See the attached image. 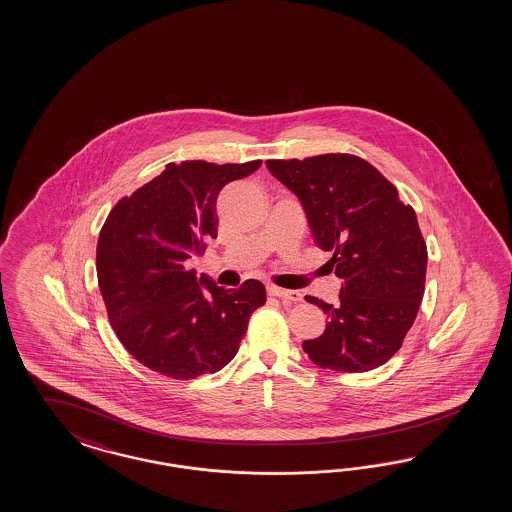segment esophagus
<instances>
[{"label": "esophagus", "mask_w": 512, "mask_h": 512, "mask_svg": "<svg viewBox=\"0 0 512 512\" xmlns=\"http://www.w3.org/2000/svg\"><path fill=\"white\" fill-rule=\"evenodd\" d=\"M266 291H268V295L276 296V298L283 300V302H300L304 298L300 291H287V289H281V287H276V285H268Z\"/></svg>", "instance_id": "1"}]
</instances>
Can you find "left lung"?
<instances>
[{
    "label": "left lung",
    "instance_id": "8db88e82",
    "mask_svg": "<svg viewBox=\"0 0 512 512\" xmlns=\"http://www.w3.org/2000/svg\"><path fill=\"white\" fill-rule=\"evenodd\" d=\"M268 171L302 204L313 242L332 251L343 279L340 304L306 300L325 311V332L302 343L313 364L334 372L383 366L415 323L428 251L415 210L357 155L270 159Z\"/></svg>",
    "mask_w": 512,
    "mask_h": 512
}]
</instances>
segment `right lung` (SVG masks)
Here are the masks:
<instances>
[{"mask_svg":"<svg viewBox=\"0 0 512 512\" xmlns=\"http://www.w3.org/2000/svg\"><path fill=\"white\" fill-rule=\"evenodd\" d=\"M261 163H169L110 210L97 242L99 291L118 340L152 372L172 379L219 372L266 302L257 279L223 289L187 268L217 236L219 191Z\"/></svg>","mask_w":512,"mask_h":512,"instance_id":"1","label":"right lung"}]
</instances>
